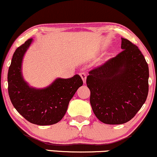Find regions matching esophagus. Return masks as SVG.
<instances>
[{
    "label": "esophagus",
    "instance_id": "34e87169",
    "mask_svg": "<svg viewBox=\"0 0 157 157\" xmlns=\"http://www.w3.org/2000/svg\"><path fill=\"white\" fill-rule=\"evenodd\" d=\"M80 75L81 77H82L83 82H84V83L86 82V74L85 73H80Z\"/></svg>",
    "mask_w": 157,
    "mask_h": 157
}]
</instances>
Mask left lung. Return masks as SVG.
<instances>
[{
	"label": "left lung",
	"instance_id": "left-lung-1",
	"mask_svg": "<svg viewBox=\"0 0 157 157\" xmlns=\"http://www.w3.org/2000/svg\"><path fill=\"white\" fill-rule=\"evenodd\" d=\"M123 51L89 72L90 104L99 121L123 124L132 120L148 93V63L137 45L121 38Z\"/></svg>",
	"mask_w": 157,
	"mask_h": 157
}]
</instances>
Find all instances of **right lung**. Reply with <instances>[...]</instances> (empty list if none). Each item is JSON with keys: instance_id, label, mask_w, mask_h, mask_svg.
Segmentation results:
<instances>
[{"instance_id": "add662e5", "label": "right lung", "mask_w": 157, "mask_h": 157, "mask_svg": "<svg viewBox=\"0 0 157 157\" xmlns=\"http://www.w3.org/2000/svg\"><path fill=\"white\" fill-rule=\"evenodd\" d=\"M32 42L29 39L13 54L8 71V92L14 107L25 120L40 126L53 125L62 119L76 90L83 85L79 75L58 78L42 90L29 87L21 75L24 53Z\"/></svg>"}]
</instances>
